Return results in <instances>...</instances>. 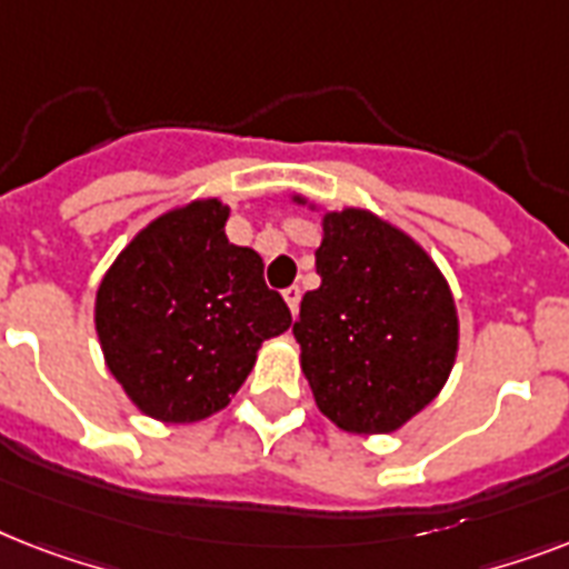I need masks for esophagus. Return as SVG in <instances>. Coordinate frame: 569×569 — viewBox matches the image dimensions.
I'll list each match as a JSON object with an SVG mask.
<instances>
[{
    "mask_svg": "<svg viewBox=\"0 0 569 569\" xmlns=\"http://www.w3.org/2000/svg\"><path fill=\"white\" fill-rule=\"evenodd\" d=\"M283 298L295 316V312H298V307H301V289H298V286H289V289H283Z\"/></svg>",
    "mask_w": 569,
    "mask_h": 569,
    "instance_id": "esophagus-1",
    "label": "esophagus"
}]
</instances>
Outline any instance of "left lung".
Wrapping results in <instances>:
<instances>
[{"mask_svg":"<svg viewBox=\"0 0 569 569\" xmlns=\"http://www.w3.org/2000/svg\"><path fill=\"white\" fill-rule=\"evenodd\" d=\"M316 271L321 286L292 328L316 405L348 433L398 431L440 396L458 357L446 277L405 230L355 206L321 218Z\"/></svg>","mask_w":569,"mask_h":569,"instance_id":"1","label":"left lung"}]
</instances>
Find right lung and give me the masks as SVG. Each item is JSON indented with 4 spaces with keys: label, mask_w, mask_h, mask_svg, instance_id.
<instances>
[{
    "label": "right lung",
    "mask_w": 569,
    "mask_h": 569,
    "mask_svg": "<svg viewBox=\"0 0 569 569\" xmlns=\"http://www.w3.org/2000/svg\"><path fill=\"white\" fill-rule=\"evenodd\" d=\"M230 206L191 200L150 221L102 277L93 325L129 401L159 422H200L230 405L257 351L292 325L257 250L230 244Z\"/></svg>",
    "instance_id": "obj_1"
}]
</instances>
